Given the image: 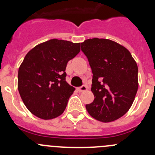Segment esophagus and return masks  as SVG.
Wrapping results in <instances>:
<instances>
[{"instance_id":"1","label":"esophagus","mask_w":155,"mask_h":155,"mask_svg":"<svg viewBox=\"0 0 155 155\" xmlns=\"http://www.w3.org/2000/svg\"><path fill=\"white\" fill-rule=\"evenodd\" d=\"M78 90H79V91L80 92L85 91H87V87L85 86V85H82V86L79 87V88H78Z\"/></svg>"}]
</instances>
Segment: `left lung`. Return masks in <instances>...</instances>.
I'll return each mask as SVG.
<instances>
[{
  "instance_id": "left-lung-1",
  "label": "left lung",
  "mask_w": 155,
  "mask_h": 155,
  "mask_svg": "<svg viewBox=\"0 0 155 155\" xmlns=\"http://www.w3.org/2000/svg\"><path fill=\"white\" fill-rule=\"evenodd\" d=\"M81 48L93 73L94 100L85 106L90 115L107 123L130 109L139 87L138 67L128 49L108 39H87Z\"/></svg>"
}]
</instances>
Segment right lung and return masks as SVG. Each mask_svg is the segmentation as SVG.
<instances>
[{"instance_id": "right-lung-1", "label": "right lung", "mask_w": 155, "mask_h": 155, "mask_svg": "<svg viewBox=\"0 0 155 155\" xmlns=\"http://www.w3.org/2000/svg\"><path fill=\"white\" fill-rule=\"evenodd\" d=\"M80 51V43L51 39L31 48L18 72V89L30 112L52 119L66 109L75 87L66 82L68 62Z\"/></svg>"}]
</instances>
